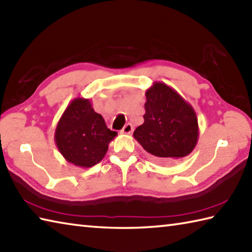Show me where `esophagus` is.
Masks as SVG:
<instances>
[{
  "instance_id": "obj_1",
  "label": "esophagus",
  "mask_w": 252,
  "mask_h": 252,
  "mask_svg": "<svg viewBox=\"0 0 252 252\" xmlns=\"http://www.w3.org/2000/svg\"><path fill=\"white\" fill-rule=\"evenodd\" d=\"M132 131H133V126L131 123H126L121 132L123 133V134H130V133H132Z\"/></svg>"
}]
</instances>
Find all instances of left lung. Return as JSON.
<instances>
[{"instance_id":"8db88e82","label":"left lung","mask_w":252,"mask_h":252,"mask_svg":"<svg viewBox=\"0 0 252 252\" xmlns=\"http://www.w3.org/2000/svg\"><path fill=\"white\" fill-rule=\"evenodd\" d=\"M145 96L144 123L135 129L134 139L160 162L188 156L199 140L193 107L161 82L153 83Z\"/></svg>"}]
</instances>
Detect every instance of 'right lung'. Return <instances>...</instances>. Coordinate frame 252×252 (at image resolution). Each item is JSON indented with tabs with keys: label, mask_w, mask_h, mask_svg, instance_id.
Masks as SVG:
<instances>
[{
	"label": "right lung",
	"mask_w": 252,
	"mask_h": 252,
	"mask_svg": "<svg viewBox=\"0 0 252 252\" xmlns=\"http://www.w3.org/2000/svg\"><path fill=\"white\" fill-rule=\"evenodd\" d=\"M118 133L108 129L90 99L77 97L64 110L59 120L54 141L66 161L90 168L105 157L109 143Z\"/></svg>",
	"instance_id": "add662e5"
}]
</instances>
